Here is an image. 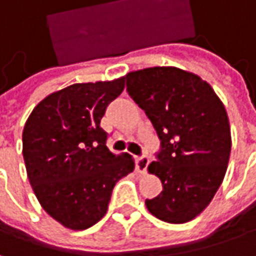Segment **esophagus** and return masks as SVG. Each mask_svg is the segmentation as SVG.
<instances>
[{
  "instance_id": "34e87169",
  "label": "esophagus",
  "mask_w": 256,
  "mask_h": 256,
  "mask_svg": "<svg viewBox=\"0 0 256 256\" xmlns=\"http://www.w3.org/2000/svg\"><path fill=\"white\" fill-rule=\"evenodd\" d=\"M148 166V157L146 156H140V157H136V170L138 172H144L146 168Z\"/></svg>"
}]
</instances>
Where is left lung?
<instances>
[{"mask_svg": "<svg viewBox=\"0 0 256 256\" xmlns=\"http://www.w3.org/2000/svg\"><path fill=\"white\" fill-rule=\"evenodd\" d=\"M124 79L162 144L148 172L163 191L146 207L170 224L191 221L214 198L226 172L231 130L224 104L206 80L178 68H146Z\"/></svg>", "mask_w": 256, "mask_h": 256, "instance_id": "left-lung-1", "label": "left lung"}]
</instances>
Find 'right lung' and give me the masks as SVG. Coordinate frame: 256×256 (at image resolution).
<instances>
[{
    "mask_svg": "<svg viewBox=\"0 0 256 256\" xmlns=\"http://www.w3.org/2000/svg\"><path fill=\"white\" fill-rule=\"evenodd\" d=\"M124 89V78L75 84L50 93L32 110L22 132L28 180L42 208L69 230L104 216L114 184L134 170L128 153L106 146L100 120Z\"/></svg>",
    "mask_w": 256,
    "mask_h": 256,
    "instance_id": "add662e5",
    "label": "right lung"
}]
</instances>
